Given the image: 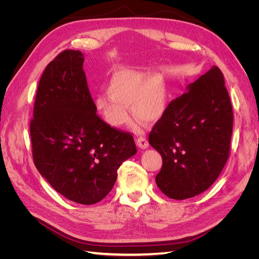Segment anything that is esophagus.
Masks as SVG:
<instances>
[{
    "label": "esophagus",
    "instance_id": "esophagus-1",
    "mask_svg": "<svg viewBox=\"0 0 259 259\" xmlns=\"http://www.w3.org/2000/svg\"><path fill=\"white\" fill-rule=\"evenodd\" d=\"M136 143H137L138 147L142 148V149H146V148H148V146H149V143H148L147 138L144 137V136L138 137L137 140H136Z\"/></svg>",
    "mask_w": 259,
    "mask_h": 259
}]
</instances>
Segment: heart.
Segmentation results:
<instances>
[{
  "label": "heart",
  "instance_id": "obj_1",
  "mask_svg": "<svg viewBox=\"0 0 259 259\" xmlns=\"http://www.w3.org/2000/svg\"><path fill=\"white\" fill-rule=\"evenodd\" d=\"M107 96L95 100V109L111 127H122L130 123V107L138 119L154 122L167 106V92L160 77L135 70L115 72L108 83Z\"/></svg>",
  "mask_w": 259,
  "mask_h": 259
}]
</instances>
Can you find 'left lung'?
Segmentation results:
<instances>
[{"instance_id":"obj_1","label":"left lung","mask_w":259,"mask_h":259,"mask_svg":"<svg viewBox=\"0 0 259 259\" xmlns=\"http://www.w3.org/2000/svg\"><path fill=\"white\" fill-rule=\"evenodd\" d=\"M233 112L216 66L171 100L149 134L162 156L156 185L170 199L195 197L214 184L230 155Z\"/></svg>"}]
</instances>
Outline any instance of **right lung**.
I'll use <instances>...</instances> for the list:
<instances>
[{"label":"right lung","instance_id":"1","mask_svg":"<svg viewBox=\"0 0 259 259\" xmlns=\"http://www.w3.org/2000/svg\"><path fill=\"white\" fill-rule=\"evenodd\" d=\"M83 54L66 50L45 68L30 121L34 165L61 195L91 205L111 191L121 164L137 152L128 132L96 113Z\"/></svg>","mask_w":259,"mask_h":259}]
</instances>
